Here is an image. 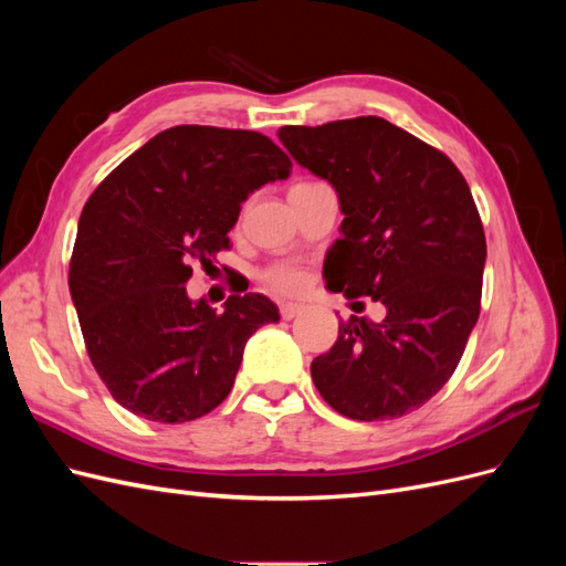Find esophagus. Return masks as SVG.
<instances>
[{
  "label": "esophagus",
  "instance_id": "obj_1",
  "mask_svg": "<svg viewBox=\"0 0 566 566\" xmlns=\"http://www.w3.org/2000/svg\"><path fill=\"white\" fill-rule=\"evenodd\" d=\"M300 314H304V306H302V304H293V302L281 304V316H283L285 321H293V318H297Z\"/></svg>",
  "mask_w": 566,
  "mask_h": 566
}]
</instances>
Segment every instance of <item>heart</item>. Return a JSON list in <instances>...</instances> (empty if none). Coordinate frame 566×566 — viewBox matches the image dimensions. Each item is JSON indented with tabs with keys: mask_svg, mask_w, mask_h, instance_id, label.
<instances>
[{
	"mask_svg": "<svg viewBox=\"0 0 566 566\" xmlns=\"http://www.w3.org/2000/svg\"><path fill=\"white\" fill-rule=\"evenodd\" d=\"M266 283L279 290V293H285V295H293V293H300V290L304 287L306 283V273L297 266H290V264H281V266H273L264 273Z\"/></svg>",
	"mask_w": 566,
	"mask_h": 566,
	"instance_id": "b5f03b06",
	"label": "heart"
}]
</instances>
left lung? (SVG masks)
Wrapping results in <instances>:
<instances>
[{"label": "left lung", "mask_w": 566, "mask_h": 566, "mask_svg": "<svg viewBox=\"0 0 566 566\" xmlns=\"http://www.w3.org/2000/svg\"><path fill=\"white\" fill-rule=\"evenodd\" d=\"M279 139L345 214L325 287L387 310L342 323L312 380L352 420L401 418L449 382L479 318L486 238L470 186L441 150L375 115L287 125Z\"/></svg>", "instance_id": "left-lung-1"}]
</instances>
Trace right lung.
Segmentation results:
<instances>
[{"label": "right lung", "instance_id": "add662e5", "mask_svg": "<svg viewBox=\"0 0 566 566\" xmlns=\"http://www.w3.org/2000/svg\"><path fill=\"white\" fill-rule=\"evenodd\" d=\"M293 163L269 136L179 125L153 136L92 193L73 248L71 297L113 399L153 422L202 418L229 397L245 342L279 306L231 295L224 312L186 293L212 266L250 193Z\"/></svg>", "mask_w": 566, "mask_h": 566}]
</instances>
